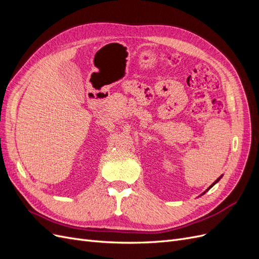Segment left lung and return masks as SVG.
Segmentation results:
<instances>
[{
	"instance_id": "1",
	"label": "left lung",
	"mask_w": 259,
	"mask_h": 259,
	"mask_svg": "<svg viewBox=\"0 0 259 259\" xmlns=\"http://www.w3.org/2000/svg\"><path fill=\"white\" fill-rule=\"evenodd\" d=\"M221 178H222V176H221V177H219V178H217V179H216V180H215V182H214V183H213V184H211V185H210V186H209V188H208V189H207V190H206V191H208V190H209V189H210V188H211V187H213V186H214V185H215V184H216V183H218V182H219V179H221ZM206 191H205V192H206ZM205 192H203V194H204V193H205Z\"/></svg>"
}]
</instances>
